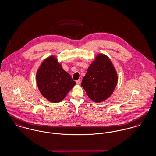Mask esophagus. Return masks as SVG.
I'll use <instances>...</instances> for the list:
<instances>
[{
  "instance_id": "esophagus-1",
  "label": "esophagus",
  "mask_w": 156,
  "mask_h": 156,
  "mask_svg": "<svg viewBox=\"0 0 156 156\" xmlns=\"http://www.w3.org/2000/svg\"><path fill=\"white\" fill-rule=\"evenodd\" d=\"M76 83L77 85H80V83H81V80H76Z\"/></svg>"
}]
</instances>
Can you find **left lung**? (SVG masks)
Returning <instances> with one entry per match:
<instances>
[{"label":"left lung","instance_id":"left-lung-1","mask_svg":"<svg viewBox=\"0 0 156 156\" xmlns=\"http://www.w3.org/2000/svg\"><path fill=\"white\" fill-rule=\"evenodd\" d=\"M118 80L117 72L111 60L106 55L100 53L88 67L81 86L89 98L100 103L112 95Z\"/></svg>","mask_w":156,"mask_h":156}]
</instances>
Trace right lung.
Segmentation results:
<instances>
[{"mask_svg":"<svg viewBox=\"0 0 156 156\" xmlns=\"http://www.w3.org/2000/svg\"><path fill=\"white\" fill-rule=\"evenodd\" d=\"M36 83L42 96L51 103L62 101L76 84L55 56L41 63L36 73Z\"/></svg>","mask_w":156,"mask_h":156,"instance_id":"1","label":"right lung"}]
</instances>
